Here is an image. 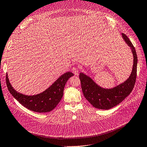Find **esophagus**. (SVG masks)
Wrapping results in <instances>:
<instances>
[{"mask_svg":"<svg viewBox=\"0 0 147 147\" xmlns=\"http://www.w3.org/2000/svg\"><path fill=\"white\" fill-rule=\"evenodd\" d=\"M72 72L76 75H78V69L77 67H74L72 68Z\"/></svg>","mask_w":147,"mask_h":147,"instance_id":"1","label":"esophagus"}]
</instances>
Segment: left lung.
I'll list each match as a JSON object with an SVG mask.
<instances>
[{"label": "left lung", "mask_w": 147, "mask_h": 147, "mask_svg": "<svg viewBox=\"0 0 147 147\" xmlns=\"http://www.w3.org/2000/svg\"><path fill=\"white\" fill-rule=\"evenodd\" d=\"M124 41L131 48L134 56V64L130 77L126 82L112 89H104L99 86L92 80L83 73L79 75L82 90L86 99L95 108L108 110L117 105L132 91L137 77V56L134 47L129 38L122 34Z\"/></svg>", "instance_id": "obj_1"}]
</instances>
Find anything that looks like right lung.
Returning <instances> with one entry per match:
<instances>
[{
    "mask_svg": "<svg viewBox=\"0 0 147 147\" xmlns=\"http://www.w3.org/2000/svg\"><path fill=\"white\" fill-rule=\"evenodd\" d=\"M74 74L67 72L61 76L45 91L34 96H26L18 92L13 88L6 75L7 86L12 96L28 109L38 113L49 112L58 104L63 96L64 89L69 78Z\"/></svg>",
    "mask_w": 147,
    "mask_h": 147,
    "instance_id": "add662e5",
    "label": "right lung"
}]
</instances>
